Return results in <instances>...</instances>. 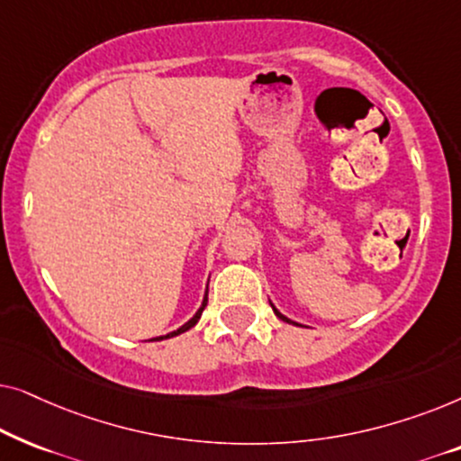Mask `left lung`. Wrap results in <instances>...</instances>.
<instances>
[{
    "mask_svg": "<svg viewBox=\"0 0 461 461\" xmlns=\"http://www.w3.org/2000/svg\"><path fill=\"white\" fill-rule=\"evenodd\" d=\"M270 306H273V311H275V314H276V317H279L281 321H287V323H292V325H300V323H295V321H292V319H287V317H285V314H281L279 311H276V308H275V304H273V302H270Z\"/></svg>",
    "mask_w": 461,
    "mask_h": 461,
    "instance_id": "obj_1",
    "label": "left lung"
}]
</instances>
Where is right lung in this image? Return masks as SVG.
<instances>
[{"instance_id": "add662e5", "label": "right lung", "mask_w": 461, "mask_h": 461, "mask_svg": "<svg viewBox=\"0 0 461 461\" xmlns=\"http://www.w3.org/2000/svg\"><path fill=\"white\" fill-rule=\"evenodd\" d=\"M207 306V289H205V295H203V302H201V306H199V311L193 314V319H188L185 325L182 327H178V330L176 331H169V333H166V336H159V338H153V339H167V338H174V336H180V333H185V331H188L191 330V327H194L197 325V321L201 319V312H203V308Z\"/></svg>"}]
</instances>
